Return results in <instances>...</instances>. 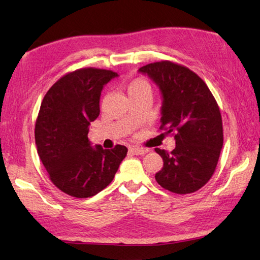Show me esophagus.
I'll return each mask as SVG.
<instances>
[{
	"mask_svg": "<svg viewBox=\"0 0 260 260\" xmlns=\"http://www.w3.org/2000/svg\"><path fill=\"white\" fill-rule=\"evenodd\" d=\"M130 151L133 152L134 154H136V155H144V154H146V153L148 152L147 148H145V147H140V146H133V147H130Z\"/></svg>",
	"mask_w": 260,
	"mask_h": 260,
	"instance_id": "34e87169",
	"label": "esophagus"
}]
</instances>
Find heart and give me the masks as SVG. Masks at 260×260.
I'll return each mask as SVG.
<instances>
[{
    "label": "heart",
    "instance_id": "obj_1",
    "mask_svg": "<svg viewBox=\"0 0 260 260\" xmlns=\"http://www.w3.org/2000/svg\"><path fill=\"white\" fill-rule=\"evenodd\" d=\"M143 88L150 90V85H148L147 82H145L144 79H135L129 85H127V88H126L127 94H130V93L136 92V91L143 90Z\"/></svg>",
    "mask_w": 260,
    "mask_h": 260
}]
</instances>
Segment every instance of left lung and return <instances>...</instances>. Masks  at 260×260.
Returning <instances> with one entry per match:
<instances>
[{
    "instance_id": "1",
    "label": "left lung",
    "mask_w": 260,
    "mask_h": 260,
    "mask_svg": "<svg viewBox=\"0 0 260 260\" xmlns=\"http://www.w3.org/2000/svg\"><path fill=\"white\" fill-rule=\"evenodd\" d=\"M139 72L159 86L164 98L160 130L176 140L172 152L155 148L164 160L155 180L170 192L192 193L211 180L218 165L223 145L219 106L205 82L184 66L160 61Z\"/></svg>"
}]
</instances>
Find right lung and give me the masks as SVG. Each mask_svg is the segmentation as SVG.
I'll return each instance as SVG.
<instances>
[{
  "label": "right lung",
  "mask_w": 260,
  "mask_h": 260,
  "mask_svg": "<svg viewBox=\"0 0 260 260\" xmlns=\"http://www.w3.org/2000/svg\"><path fill=\"white\" fill-rule=\"evenodd\" d=\"M116 76L96 68L68 72L41 102L34 129L38 154L53 184L72 197H92L108 186L127 153L123 145L92 147L87 137L104 85Z\"/></svg>",
  "instance_id": "right-lung-1"
}]
</instances>
